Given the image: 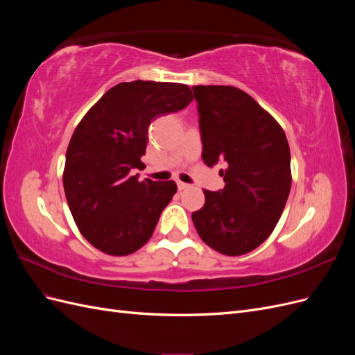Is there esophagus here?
<instances>
[{
  "instance_id": "esophagus-1",
  "label": "esophagus",
  "mask_w": 355,
  "mask_h": 355,
  "mask_svg": "<svg viewBox=\"0 0 355 355\" xmlns=\"http://www.w3.org/2000/svg\"><path fill=\"white\" fill-rule=\"evenodd\" d=\"M189 185L188 184H184V182H178V188H179V191H184V189H187Z\"/></svg>"
}]
</instances>
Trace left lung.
<instances>
[{
    "mask_svg": "<svg viewBox=\"0 0 355 355\" xmlns=\"http://www.w3.org/2000/svg\"><path fill=\"white\" fill-rule=\"evenodd\" d=\"M204 164L220 170L225 187L204 189L192 213L201 240L227 256L261 245L280 220L292 187L290 149L282 125L232 85H194Z\"/></svg>",
    "mask_w": 355,
    "mask_h": 355,
    "instance_id": "8db88e82",
    "label": "left lung"
}]
</instances>
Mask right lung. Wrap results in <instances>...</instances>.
<instances>
[{
  "instance_id": "1",
  "label": "right lung",
  "mask_w": 355,
  "mask_h": 355,
  "mask_svg": "<svg viewBox=\"0 0 355 355\" xmlns=\"http://www.w3.org/2000/svg\"><path fill=\"white\" fill-rule=\"evenodd\" d=\"M192 102L185 84L136 80L106 92L75 128L63 188L83 237L106 254L135 253L151 239L176 194L173 180L139 182L148 127Z\"/></svg>"
}]
</instances>
